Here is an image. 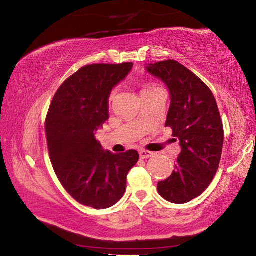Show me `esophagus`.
Wrapping results in <instances>:
<instances>
[{
  "mask_svg": "<svg viewBox=\"0 0 256 256\" xmlns=\"http://www.w3.org/2000/svg\"><path fill=\"white\" fill-rule=\"evenodd\" d=\"M140 158L141 159H148V158H151L153 156V152L148 151V150H140Z\"/></svg>",
  "mask_w": 256,
  "mask_h": 256,
  "instance_id": "1",
  "label": "esophagus"
}]
</instances>
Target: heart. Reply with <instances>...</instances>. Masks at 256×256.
I'll return each mask as SVG.
<instances>
[{"label":"heart","instance_id":"heart-1","mask_svg":"<svg viewBox=\"0 0 256 256\" xmlns=\"http://www.w3.org/2000/svg\"><path fill=\"white\" fill-rule=\"evenodd\" d=\"M156 88H158V87H156V86H148V87L146 88V90H156ZM115 94H116V90H113L112 92H110V95H108V102H112V100H114Z\"/></svg>","mask_w":256,"mask_h":256}]
</instances>
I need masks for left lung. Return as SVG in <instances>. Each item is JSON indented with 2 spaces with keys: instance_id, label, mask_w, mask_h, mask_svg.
I'll return each instance as SVG.
<instances>
[{
  "instance_id": "8db88e82",
  "label": "left lung",
  "mask_w": 256,
  "mask_h": 256,
  "mask_svg": "<svg viewBox=\"0 0 256 256\" xmlns=\"http://www.w3.org/2000/svg\"><path fill=\"white\" fill-rule=\"evenodd\" d=\"M146 69L169 88L166 126L181 146L176 169L158 184V192L170 202L186 204L200 196L217 172L224 144L222 120L212 90L184 64L170 59Z\"/></svg>"
}]
</instances>
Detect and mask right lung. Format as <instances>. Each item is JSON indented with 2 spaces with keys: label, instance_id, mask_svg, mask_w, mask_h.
Returning <instances> with one entry per match:
<instances>
[{
  "label": "right lung",
  "instance_id": "right-lung-1",
  "mask_svg": "<svg viewBox=\"0 0 256 256\" xmlns=\"http://www.w3.org/2000/svg\"><path fill=\"white\" fill-rule=\"evenodd\" d=\"M133 62L82 67L58 88L46 118L51 164L64 190L82 205L104 209L123 197L138 153L104 152L95 132L108 120V95Z\"/></svg>",
  "mask_w": 256,
  "mask_h": 256
}]
</instances>
